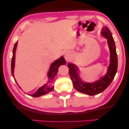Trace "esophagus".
Returning <instances> with one entry per match:
<instances>
[{
    "label": "esophagus",
    "instance_id": "esophagus-1",
    "mask_svg": "<svg viewBox=\"0 0 129 129\" xmlns=\"http://www.w3.org/2000/svg\"><path fill=\"white\" fill-rule=\"evenodd\" d=\"M65 57H66V59H67V60H68V59H69V56L68 55H65Z\"/></svg>",
    "mask_w": 129,
    "mask_h": 129
}]
</instances>
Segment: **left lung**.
<instances>
[{"mask_svg":"<svg viewBox=\"0 0 129 129\" xmlns=\"http://www.w3.org/2000/svg\"><path fill=\"white\" fill-rule=\"evenodd\" d=\"M102 34L107 39L110 52V63L106 75L93 83H87L81 80L77 73L78 69L76 66L72 63H68L69 75L73 82V86L79 92L93 96L103 91L110 85L115 76L117 70V56L116 51V46L112 33L108 27H103Z\"/></svg>","mask_w":129,"mask_h":129,"instance_id":"left-lung-1","label":"left lung"}]
</instances>
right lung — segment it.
I'll list each match as a JSON object with an SVG mask.
<instances>
[{"mask_svg": "<svg viewBox=\"0 0 129 129\" xmlns=\"http://www.w3.org/2000/svg\"><path fill=\"white\" fill-rule=\"evenodd\" d=\"M17 45V42H16L14 46L13 50V56H12V64H11V70H12V74L14 77L13 75V69H14V66H15V51L16 49V46ZM66 64V61L64 59L63 57H61L58 60H56L55 61H54L51 65L50 70H49V73H48V77L49 78V83L45 84V85L42 86V87L39 88L38 90L33 94H31V96L35 97H39L42 95H45L46 94H47L50 91H52L53 89V87H51L50 84L53 83V80L54 77L56 76V75H57V73L58 72V68H59V66L60 65L65 64Z\"/></svg>", "mask_w": 129, "mask_h": 129, "instance_id": "obj_1", "label": "right lung"}]
</instances>
